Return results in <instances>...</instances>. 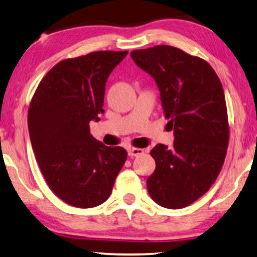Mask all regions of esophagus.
I'll return each mask as SVG.
<instances>
[{"label": "esophagus", "instance_id": "obj_1", "mask_svg": "<svg viewBox=\"0 0 257 257\" xmlns=\"http://www.w3.org/2000/svg\"><path fill=\"white\" fill-rule=\"evenodd\" d=\"M144 154L143 149H140V148H129L128 149V155L130 157H136L141 156V155Z\"/></svg>", "mask_w": 257, "mask_h": 257}]
</instances>
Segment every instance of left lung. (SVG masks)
<instances>
[{"instance_id": "obj_1", "label": "left lung", "mask_w": 257, "mask_h": 257, "mask_svg": "<svg viewBox=\"0 0 257 257\" xmlns=\"http://www.w3.org/2000/svg\"><path fill=\"white\" fill-rule=\"evenodd\" d=\"M154 78L175 141L157 144L150 155L156 169L147 179L153 200L183 208L207 192L225 162L229 128L221 81L207 61L169 45L130 53Z\"/></svg>"}]
</instances>
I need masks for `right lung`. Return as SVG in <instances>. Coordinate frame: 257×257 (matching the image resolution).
<instances>
[{
    "instance_id": "obj_1",
    "label": "right lung",
    "mask_w": 257,
    "mask_h": 257,
    "mask_svg": "<svg viewBox=\"0 0 257 257\" xmlns=\"http://www.w3.org/2000/svg\"><path fill=\"white\" fill-rule=\"evenodd\" d=\"M128 51H96L65 59L50 70L32 96L28 128L32 150L50 189L66 204L95 207L109 198L127 160L89 133L103 113L111 71Z\"/></svg>"
}]
</instances>
